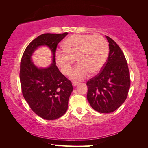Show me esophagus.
Wrapping results in <instances>:
<instances>
[{
  "instance_id": "esophagus-1",
  "label": "esophagus",
  "mask_w": 148,
  "mask_h": 148,
  "mask_svg": "<svg viewBox=\"0 0 148 148\" xmlns=\"http://www.w3.org/2000/svg\"><path fill=\"white\" fill-rule=\"evenodd\" d=\"M78 84H79V82H72V86H76Z\"/></svg>"
}]
</instances>
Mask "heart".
<instances>
[{"instance_id": "b5f03b06", "label": "heart", "mask_w": 148, "mask_h": 148, "mask_svg": "<svg viewBox=\"0 0 148 148\" xmlns=\"http://www.w3.org/2000/svg\"><path fill=\"white\" fill-rule=\"evenodd\" d=\"M62 50L56 53V62L62 73L69 75L76 59L77 65L71 74L73 79L82 80L89 72L96 74L101 71L109 53L108 42L100 34H74L62 44Z\"/></svg>"}]
</instances>
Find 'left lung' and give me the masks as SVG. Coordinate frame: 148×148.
Listing matches in <instances>:
<instances>
[{
    "instance_id": "1",
    "label": "left lung",
    "mask_w": 148,
    "mask_h": 148,
    "mask_svg": "<svg viewBox=\"0 0 148 148\" xmlns=\"http://www.w3.org/2000/svg\"><path fill=\"white\" fill-rule=\"evenodd\" d=\"M109 55L103 68L87 82V98L100 113H111L126 100L131 85L129 70L125 55L109 36Z\"/></svg>"
}]
</instances>
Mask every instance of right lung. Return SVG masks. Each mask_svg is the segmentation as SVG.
Instances as JSON below:
<instances>
[{"label":"right lung","mask_w":148,"mask_h":148,"mask_svg":"<svg viewBox=\"0 0 148 148\" xmlns=\"http://www.w3.org/2000/svg\"><path fill=\"white\" fill-rule=\"evenodd\" d=\"M67 34L40 35L27 46L21 57L19 77L22 94L32 111L45 119L53 120L63 116L73 90L71 80L61 74L56 64L57 45ZM44 45L52 49L53 63L48 68L38 69L32 63L30 56L37 47Z\"/></svg>","instance_id":"1"}]
</instances>
